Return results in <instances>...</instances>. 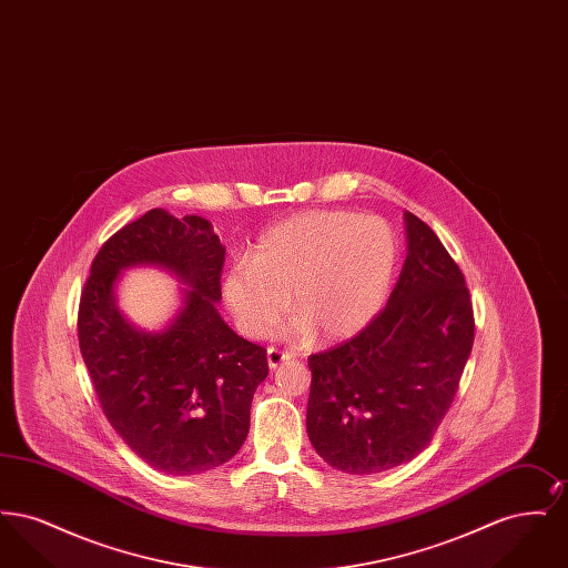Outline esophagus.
Instances as JSON below:
<instances>
[{
	"label": "esophagus",
	"mask_w": 568,
	"mask_h": 568,
	"mask_svg": "<svg viewBox=\"0 0 568 568\" xmlns=\"http://www.w3.org/2000/svg\"><path fill=\"white\" fill-rule=\"evenodd\" d=\"M294 355L290 352H281V349H276V347H268V366H271L272 371L274 368H278L283 362H290Z\"/></svg>",
	"instance_id": "1"
}]
</instances>
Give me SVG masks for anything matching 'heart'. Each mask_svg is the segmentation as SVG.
Segmentation results:
<instances>
[{
  "label": "heart",
  "mask_w": 568,
  "mask_h": 568,
  "mask_svg": "<svg viewBox=\"0 0 568 568\" xmlns=\"http://www.w3.org/2000/svg\"><path fill=\"white\" fill-rule=\"evenodd\" d=\"M400 262L396 230L381 216L306 211L276 223L223 278L241 332L268 336L287 311L296 332L325 341L362 332L385 306Z\"/></svg>",
  "instance_id": "obj_1"
}]
</instances>
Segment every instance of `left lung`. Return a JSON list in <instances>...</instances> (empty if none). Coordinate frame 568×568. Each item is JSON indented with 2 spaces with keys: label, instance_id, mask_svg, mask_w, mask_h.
Masks as SVG:
<instances>
[{
  "label": "left lung",
  "instance_id": "left-lung-1",
  "mask_svg": "<svg viewBox=\"0 0 568 568\" xmlns=\"http://www.w3.org/2000/svg\"><path fill=\"white\" fill-rule=\"evenodd\" d=\"M406 260L385 308L308 357L306 433L322 458L375 475L422 454L456 398L475 341L470 292L433 230L405 213Z\"/></svg>",
  "mask_w": 568,
  "mask_h": 568
}]
</instances>
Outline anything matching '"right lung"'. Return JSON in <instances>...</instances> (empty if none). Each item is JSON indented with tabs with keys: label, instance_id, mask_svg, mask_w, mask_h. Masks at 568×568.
Listing matches in <instances>:
<instances>
[{
	"label": "right lung",
	"instance_id": "obj_1",
	"mask_svg": "<svg viewBox=\"0 0 568 568\" xmlns=\"http://www.w3.org/2000/svg\"><path fill=\"white\" fill-rule=\"evenodd\" d=\"M225 248L211 223L153 209L98 251L79 306V345L110 426L135 456L168 475H197L234 458L251 400L268 377L266 349L216 313ZM132 265H162L191 285L162 333L118 313L113 285Z\"/></svg>",
	"mask_w": 568,
	"mask_h": 568
}]
</instances>
